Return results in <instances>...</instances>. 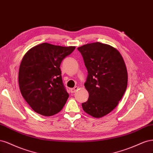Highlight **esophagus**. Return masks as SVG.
Listing matches in <instances>:
<instances>
[{
    "label": "esophagus",
    "instance_id": "1",
    "mask_svg": "<svg viewBox=\"0 0 153 153\" xmlns=\"http://www.w3.org/2000/svg\"><path fill=\"white\" fill-rule=\"evenodd\" d=\"M78 90H79V87H78V86H76V87H74V88H72V89H71V91L72 93H75V92L77 91Z\"/></svg>",
    "mask_w": 153,
    "mask_h": 153
}]
</instances>
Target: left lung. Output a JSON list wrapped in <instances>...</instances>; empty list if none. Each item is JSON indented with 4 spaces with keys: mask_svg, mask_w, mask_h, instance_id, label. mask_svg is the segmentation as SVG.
Returning a JSON list of instances; mask_svg holds the SVG:
<instances>
[{
    "mask_svg": "<svg viewBox=\"0 0 153 153\" xmlns=\"http://www.w3.org/2000/svg\"><path fill=\"white\" fill-rule=\"evenodd\" d=\"M88 71L85 86L89 93L83 110L99 118L117 105L126 91L128 73L124 60L117 50L106 44L93 42L77 48Z\"/></svg>",
    "mask_w": 153,
    "mask_h": 153,
    "instance_id": "1",
    "label": "left lung"
}]
</instances>
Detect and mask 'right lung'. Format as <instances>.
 Returning a JSON list of instances; mask_svg holds the SVG:
<instances>
[{
    "mask_svg": "<svg viewBox=\"0 0 153 153\" xmlns=\"http://www.w3.org/2000/svg\"><path fill=\"white\" fill-rule=\"evenodd\" d=\"M44 42L29 50L19 68L21 93L36 112L51 116L60 112L68 99L60 68L62 60L75 50Z\"/></svg>",
    "mask_w": 153,
    "mask_h": 153,
    "instance_id": "right-lung-1",
    "label": "right lung"
}]
</instances>
